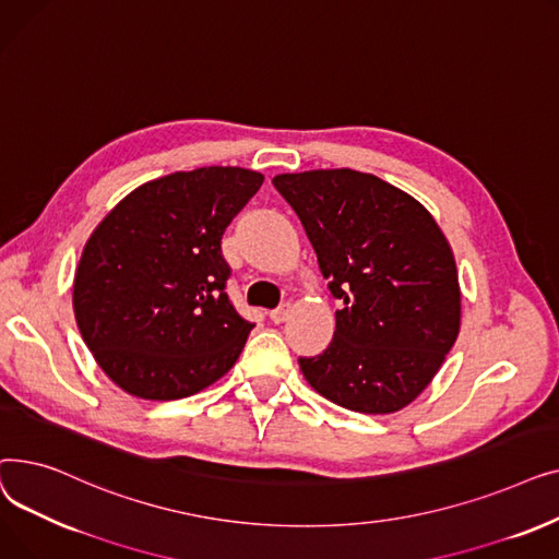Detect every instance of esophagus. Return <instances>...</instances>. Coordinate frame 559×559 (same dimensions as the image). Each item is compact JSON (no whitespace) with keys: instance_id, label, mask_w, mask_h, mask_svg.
I'll return each mask as SVG.
<instances>
[{"instance_id":"34e87169","label":"esophagus","mask_w":559,"mask_h":559,"mask_svg":"<svg viewBox=\"0 0 559 559\" xmlns=\"http://www.w3.org/2000/svg\"><path fill=\"white\" fill-rule=\"evenodd\" d=\"M287 314H289V304H283L276 310L270 312V319L274 321V324H283V321L287 319Z\"/></svg>"}]
</instances>
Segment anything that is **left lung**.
I'll return each mask as SVG.
<instances>
[{
    "mask_svg": "<svg viewBox=\"0 0 559 559\" xmlns=\"http://www.w3.org/2000/svg\"><path fill=\"white\" fill-rule=\"evenodd\" d=\"M344 304L324 354L299 358L308 383L365 415L415 401L460 331L453 251L419 201L373 174L312 169L274 176Z\"/></svg>",
    "mask_w": 559,
    "mask_h": 559,
    "instance_id": "1",
    "label": "left lung"
}]
</instances>
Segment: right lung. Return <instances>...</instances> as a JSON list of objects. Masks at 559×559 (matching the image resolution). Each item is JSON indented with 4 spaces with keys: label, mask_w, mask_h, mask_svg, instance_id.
I'll return each instance as SVG.
<instances>
[{
    "label": "right lung",
    "mask_w": 559,
    "mask_h": 559,
    "mask_svg": "<svg viewBox=\"0 0 559 559\" xmlns=\"http://www.w3.org/2000/svg\"><path fill=\"white\" fill-rule=\"evenodd\" d=\"M242 167L174 171L124 197L85 242L74 276L83 342L115 385L186 399L240 358L253 324L228 299L222 235L260 190Z\"/></svg>",
    "instance_id": "obj_1"
}]
</instances>
